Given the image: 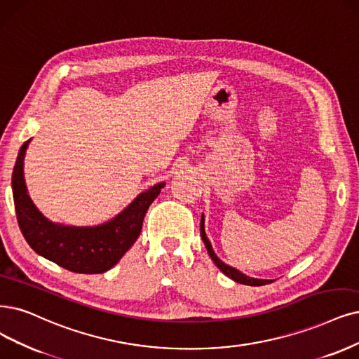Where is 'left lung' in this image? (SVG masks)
<instances>
[{
	"instance_id": "obj_1",
	"label": "left lung",
	"mask_w": 359,
	"mask_h": 359,
	"mask_svg": "<svg viewBox=\"0 0 359 359\" xmlns=\"http://www.w3.org/2000/svg\"><path fill=\"white\" fill-rule=\"evenodd\" d=\"M201 238H203V241H204V244H205V247H207V251H208L210 257L213 259V262L216 263V266H217L224 275L229 276L231 280H233L235 283L245 284V285H255V287H256V285L271 284V281H268V280H257V278H250V276L241 273L240 271H236L235 268H231V266H228V264H224V263L215 255L213 247H211V244H210V241H208V238L205 236V231H204V217H201Z\"/></svg>"
}]
</instances>
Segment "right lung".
Instances as JSON below:
<instances>
[{
    "instance_id": "add662e5",
    "label": "right lung",
    "mask_w": 359,
    "mask_h": 359,
    "mask_svg": "<svg viewBox=\"0 0 359 359\" xmlns=\"http://www.w3.org/2000/svg\"><path fill=\"white\" fill-rule=\"evenodd\" d=\"M22 144L11 177L19 228L31 248L59 266L76 273H103L118 263L140 235L146 211L164 188L158 183L142 192L121 215L96 228L59 226L48 222L32 204L23 179Z\"/></svg>"
}]
</instances>
